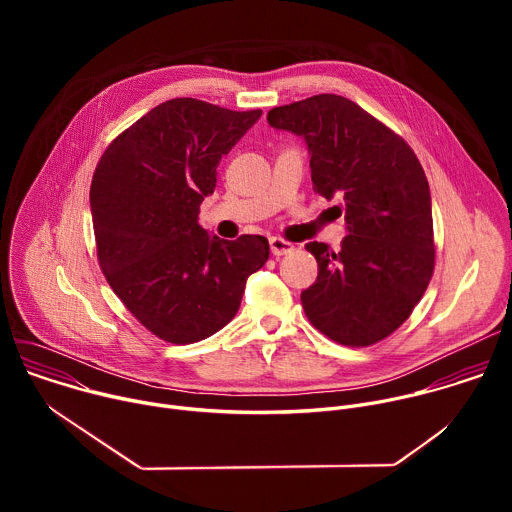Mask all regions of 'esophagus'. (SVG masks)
<instances>
[{
    "instance_id": "esophagus-1",
    "label": "esophagus",
    "mask_w": 512,
    "mask_h": 512,
    "mask_svg": "<svg viewBox=\"0 0 512 512\" xmlns=\"http://www.w3.org/2000/svg\"><path fill=\"white\" fill-rule=\"evenodd\" d=\"M269 247H271V253H273L275 257H281V255H287V253L294 251V245H291V243L285 241V239H281V237H271V239H269Z\"/></svg>"
}]
</instances>
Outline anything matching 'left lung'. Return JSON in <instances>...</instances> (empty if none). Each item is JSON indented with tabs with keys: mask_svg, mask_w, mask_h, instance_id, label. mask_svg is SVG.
Listing matches in <instances>:
<instances>
[{
	"mask_svg": "<svg viewBox=\"0 0 512 512\" xmlns=\"http://www.w3.org/2000/svg\"><path fill=\"white\" fill-rule=\"evenodd\" d=\"M267 121L306 139L314 190L340 202L348 225L338 253L306 245L318 261L316 283L302 291L308 320L344 346L385 340L411 316L435 267L429 184L415 152L340 95L275 107Z\"/></svg>",
	"mask_w": 512,
	"mask_h": 512,
	"instance_id": "left-lung-1",
	"label": "left lung"
}]
</instances>
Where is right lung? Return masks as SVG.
<instances>
[{
    "label": "right lung",
    "mask_w": 512,
    "mask_h": 512,
    "mask_svg": "<svg viewBox=\"0 0 512 512\" xmlns=\"http://www.w3.org/2000/svg\"><path fill=\"white\" fill-rule=\"evenodd\" d=\"M261 113L172 99L119 133L95 168L101 271L135 320L166 342L192 344L225 328L247 277L269 259L261 235L210 239L198 225L221 158Z\"/></svg>",
    "instance_id": "obj_1"
}]
</instances>
